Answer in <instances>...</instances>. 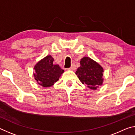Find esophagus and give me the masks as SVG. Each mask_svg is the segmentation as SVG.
I'll list each match as a JSON object with an SVG mask.
<instances>
[{
	"label": "esophagus",
	"instance_id": "obj_1",
	"mask_svg": "<svg viewBox=\"0 0 135 135\" xmlns=\"http://www.w3.org/2000/svg\"><path fill=\"white\" fill-rule=\"evenodd\" d=\"M68 69L71 70H74L75 69H76V65H75L74 64H73L70 67V68H68Z\"/></svg>",
	"mask_w": 135,
	"mask_h": 135
}]
</instances>
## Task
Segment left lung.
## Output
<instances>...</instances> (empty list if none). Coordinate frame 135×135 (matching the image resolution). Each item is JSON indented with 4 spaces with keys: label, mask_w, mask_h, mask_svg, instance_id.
I'll return each mask as SVG.
<instances>
[{
    "label": "left lung",
    "mask_w": 135,
    "mask_h": 135,
    "mask_svg": "<svg viewBox=\"0 0 135 135\" xmlns=\"http://www.w3.org/2000/svg\"><path fill=\"white\" fill-rule=\"evenodd\" d=\"M103 68L89 57H84L80 61V67L77 68L76 74L82 83L92 89H96L103 82Z\"/></svg>",
    "instance_id": "obj_1"
}]
</instances>
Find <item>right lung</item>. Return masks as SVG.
<instances>
[{
	"mask_svg": "<svg viewBox=\"0 0 135 135\" xmlns=\"http://www.w3.org/2000/svg\"><path fill=\"white\" fill-rule=\"evenodd\" d=\"M54 58L51 55L46 56L35 65L34 76L41 86L45 88L54 84L59 80L64 70L58 65L54 63Z\"/></svg>",
	"mask_w": 135,
	"mask_h": 135,
	"instance_id": "obj_1",
	"label": "right lung"
}]
</instances>
